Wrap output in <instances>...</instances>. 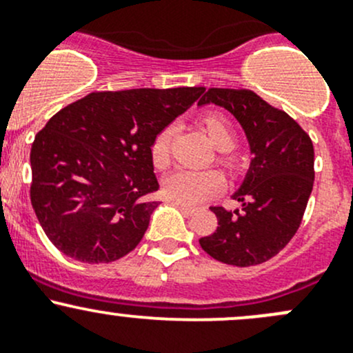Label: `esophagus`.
Masks as SVG:
<instances>
[{
	"mask_svg": "<svg viewBox=\"0 0 353 353\" xmlns=\"http://www.w3.org/2000/svg\"><path fill=\"white\" fill-rule=\"evenodd\" d=\"M176 205H178V208H180L181 209V211H183L185 212V214H192V212H194L195 211V208H192V205H185V204H180V202H176Z\"/></svg>",
	"mask_w": 353,
	"mask_h": 353,
	"instance_id": "34e87169",
	"label": "esophagus"
}]
</instances>
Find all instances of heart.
I'll return each mask as SVG.
<instances>
[{"mask_svg": "<svg viewBox=\"0 0 353 353\" xmlns=\"http://www.w3.org/2000/svg\"><path fill=\"white\" fill-rule=\"evenodd\" d=\"M202 127H204L209 141L219 151H230L235 145V132H233L230 121L221 114H205L202 118ZM175 132L176 128L173 125H166L152 139L151 161L156 170H166L172 163V141L175 137ZM219 163L228 170H233L236 166L235 158L228 154L221 156ZM223 187H225V180L214 170H208V172L178 170L163 181V192H165L166 197L170 201L180 202L185 205L208 201V199L219 194Z\"/></svg>", "mask_w": 353, "mask_h": 353, "instance_id": "1", "label": "heart"}]
</instances>
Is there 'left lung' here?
Returning <instances> with one entry per match:
<instances>
[{
    "instance_id": "8db88e82",
    "label": "left lung",
    "mask_w": 353,
    "mask_h": 353,
    "mask_svg": "<svg viewBox=\"0 0 353 353\" xmlns=\"http://www.w3.org/2000/svg\"><path fill=\"white\" fill-rule=\"evenodd\" d=\"M228 110L249 141V172L233 199L242 209L211 208L212 235L199 240L216 261L247 268L276 256L302 223L314 185V148L309 135L285 111L247 89H209L199 101Z\"/></svg>"
}]
</instances>
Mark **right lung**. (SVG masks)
<instances>
[{"instance_id": "obj_1", "label": "right lung", "mask_w": 353, "mask_h": 353, "mask_svg": "<svg viewBox=\"0 0 353 353\" xmlns=\"http://www.w3.org/2000/svg\"><path fill=\"white\" fill-rule=\"evenodd\" d=\"M204 87L90 92L58 111L30 149V202L54 247L87 264L139 245L158 202L151 142Z\"/></svg>"}]
</instances>
